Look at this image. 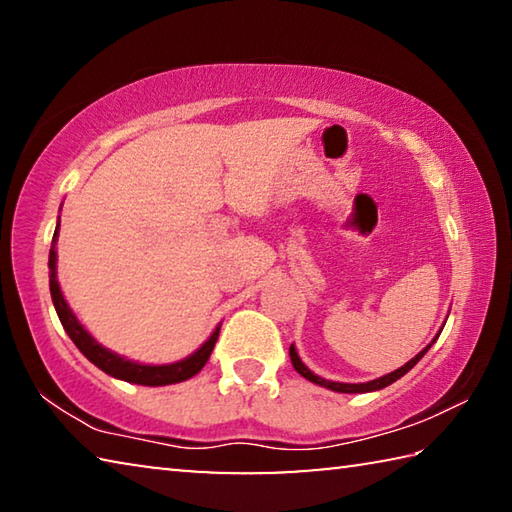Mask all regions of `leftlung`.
<instances>
[{"label":"left lung","instance_id":"left-lung-1","mask_svg":"<svg viewBox=\"0 0 512 512\" xmlns=\"http://www.w3.org/2000/svg\"><path fill=\"white\" fill-rule=\"evenodd\" d=\"M436 341V339H433ZM431 341V343H433ZM431 343L427 345V348H424L420 354H415V357L409 361V363H404L402 368H397V370H393L391 375H384V377H379V379H375V381H368V384H341V381H329V379H323V377H318V375H314V372H311L305 363L300 361V357H298V352H296V348H289V357H291V363H293V368H296V372H300L302 377L305 379H309V381H314V384H318V386H325V388H329V391H336V393H370V391H379V388H386V386H391L393 381H397L400 377H404L406 372H409L415 363H418L424 354H427V350L431 348Z\"/></svg>","mask_w":512,"mask_h":512}]
</instances>
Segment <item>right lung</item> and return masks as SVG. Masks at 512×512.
I'll return each mask as SVG.
<instances>
[{
  "label": "right lung",
  "instance_id": "obj_1",
  "mask_svg": "<svg viewBox=\"0 0 512 512\" xmlns=\"http://www.w3.org/2000/svg\"><path fill=\"white\" fill-rule=\"evenodd\" d=\"M60 223V221H58ZM56 237H58V225L54 232V239H51V250H49V291H51V300H54L56 314L63 323L65 332L69 339L74 341L76 348H79L85 357H88L94 366L101 368L108 375L131 381V384H140V386H167V384H178V381H185L189 377H194L196 372H201V368L210 359V354L214 350V343L219 339V329H214V334L207 339L201 348H198L192 357H187L178 363H169V366H142V363H133L117 357L110 350L103 348L92 336L85 332L83 325L76 320L72 314V309L67 307V302L60 293L58 280H56Z\"/></svg>",
  "mask_w": 512,
  "mask_h": 512
}]
</instances>
